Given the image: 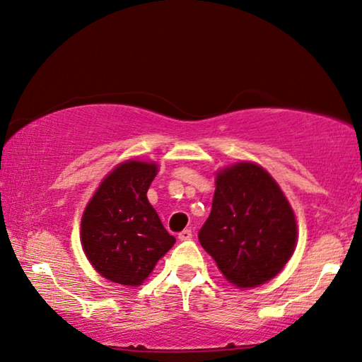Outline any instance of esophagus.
<instances>
[{
    "mask_svg": "<svg viewBox=\"0 0 362 362\" xmlns=\"http://www.w3.org/2000/svg\"><path fill=\"white\" fill-rule=\"evenodd\" d=\"M180 240H189L192 237V230L191 229H185V230H181L180 233Z\"/></svg>",
    "mask_w": 362,
    "mask_h": 362,
    "instance_id": "esophagus-1",
    "label": "esophagus"
}]
</instances>
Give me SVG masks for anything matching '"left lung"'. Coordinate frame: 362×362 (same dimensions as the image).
Returning a JSON list of instances; mask_svg holds the SVG:
<instances>
[{
	"mask_svg": "<svg viewBox=\"0 0 362 362\" xmlns=\"http://www.w3.org/2000/svg\"><path fill=\"white\" fill-rule=\"evenodd\" d=\"M200 245L235 287H258L279 274L297 244L292 206L264 168L239 162L216 175Z\"/></svg>",
	"mask_w": 362,
	"mask_h": 362,
	"instance_id": "obj_1",
	"label": "left lung"
}]
</instances>
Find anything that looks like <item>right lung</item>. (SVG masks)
Instances as JSON below:
<instances>
[{
	"label": "right lung",
	"mask_w": 362,
	"mask_h": 362,
	"mask_svg": "<svg viewBox=\"0 0 362 362\" xmlns=\"http://www.w3.org/2000/svg\"><path fill=\"white\" fill-rule=\"evenodd\" d=\"M156 175L152 162L120 163L83 211V250L93 268L115 284L141 286L176 242L147 200Z\"/></svg>",
	"instance_id": "right-lung-1"
}]
</instances>
